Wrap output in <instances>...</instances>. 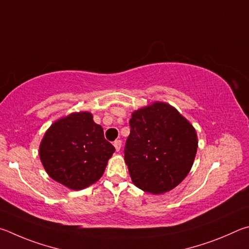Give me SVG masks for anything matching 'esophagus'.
Listing matches in <instances>:
<instances>
[{
	"label": "esophagus",
	"instance_id": "34e87169",
	"mask_svg": "<svg viewBox=\"0 0 249 249\" xmlns=\"http://www.w3.org/2000/svg\"><path fill=\"white\" fill-rule=\"evenodd\" d=\"M113 146H115V149L117 152H119L121 149V141L120 140H116L113 142Z\"/></svg>",
	"mask_w": 249,
	"mask_h": 249
}]
</instances>
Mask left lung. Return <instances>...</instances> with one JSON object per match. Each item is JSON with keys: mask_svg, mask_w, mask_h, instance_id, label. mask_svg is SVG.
I'll return each instance as SVG.
<instances>
[{"mask_svg": "<svg viewBox=\"0 0 249 249\" xmlns=\"http://www.w3.org/2000/svg\"><path fill=\"white\" fill-rule=\"evenodd\" d=\"M129 124L124 162L132 182L153 195L171 191L194 165L198 149L194 125L164 102L134 110Z\"/></svg>", "mask_w": 249, "mask_h": 249, "instance_id": "left-lung-1", "label": "left lung"}]
</instances>
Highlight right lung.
I'll return each instance as SVG.
<instances>
[{
    "instance_id": "1",
    "label": "right lung",
    "mask_w": 249,
    "mask_h": 249,
    "mask_svg": "<svg viewBox=\"0 0 249 249\" xmlns=\"http://www.w3.org/2000/svg\"><path fill=\"white\" fill-rule=\"evenodd\" d=\"M115 147L104 137L89 111L72 112L47 130L39 158L48 175L71 190H82L100 179Z\"/></svg>"
}]
</instances>
